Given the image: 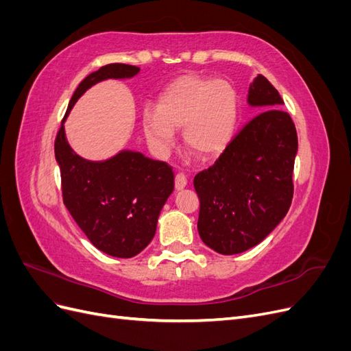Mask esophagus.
I'll return each mask as SVG.
<instances>
[{
	"mask_svg": "<svg viewBox=\"0 0 351 351\" xmlns=\"http://www.w3.org/2000/svg\"><path fill=\"white\" fill-rule=\"evenodd\" d=\"M187 186V178L183 173H177L176 174V189L177 190H183Z\"/></svg>",
	"mask_w": 351,
	"mask_h": 351,
	"instance_id": "1",
	"label": "esophagus"
}]
</instances>
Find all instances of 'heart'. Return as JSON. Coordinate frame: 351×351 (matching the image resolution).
Returning <instances> with one entry per match:
<instances>
[{"label":"heart","instance_id":"heart-1","mask_svg":"<svg viewBox=\"0 0 351 351\" xmlns=\"http://www.w3.org/2000/svg\"><path fill=\"white\" fill-rule=\"evenodd\" d=\"M239 98L227 80L184 76L161 95L156 110L146 108L142 127L155 149L165 152L174 143V130L183 129L187 149L197 156H215L226 149L237 127Z\"/></svg>","mask_w":351,"mask_h":351}]
</instances>
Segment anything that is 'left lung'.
<instances>
[{
    "instance_id": "left-lung-1",
    "label": "left lung",
    "mask_w": 351,
    "mask_h": 351,
    "mask_svg": "<svg viewBox=\"0 0 351 351\" xmlns=\"http://www.w3.org/2000/svg\"><path fill=\"white\" fill-rule=\"evenodd\" d=\"M247 102L263 111L243 127L215 164L196 174L199 236L221 254L259 244L290 209L297 132L278 90L262 74Z\"/></svg>"
}]
</instances>
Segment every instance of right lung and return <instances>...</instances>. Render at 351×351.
<instances>
[{
  "instance_id": "add662e5",
  "label": "right lung",
  "mask_w": 351,
  "mask_h": 351,
  "mask_svg": "<svg viewBox=\"0 0 351 351\" xmlns=\"http://www.w3.org/2000/svg\"><path fill=\"white\" fill-rule=\"evenodd\" d=\"M139 71L136 66L112 62L84 77L69 102L54 143L62 202L93 246L115 258H133L154 239L159 212L174 190L173 168L133 151H121L107 161H88L67 143L64 120L95 83L129 79Z\"/></svg>"
}]
</instances>
